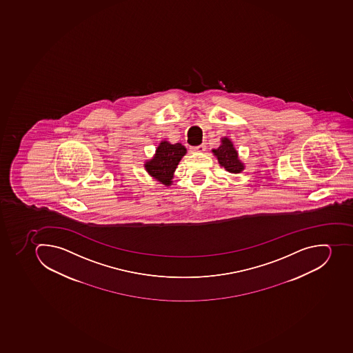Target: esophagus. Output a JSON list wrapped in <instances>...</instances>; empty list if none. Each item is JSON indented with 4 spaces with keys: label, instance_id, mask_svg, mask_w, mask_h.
I'll return each instance as SVG.
<instances>
[{
    "label": "esophagus",
    "instance_id": "1",
    "mask_svg": "<svg viewBox=\"0 0 353 353\" xmlns=\"http://www.w3.org/2000/svg\"><path fill=\"white\" fill-rule=\"evenodd\" d=\"M206 146L205 145H199V146L190 147V152H205Z\"/></svg>",
    "mask_w": 353,
    "mask_h": 353
}]
</instances>
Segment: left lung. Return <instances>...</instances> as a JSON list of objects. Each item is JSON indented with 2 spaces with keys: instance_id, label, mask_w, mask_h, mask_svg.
I'll list each match as a JSON object with an SVG mask.
<instances>
[{
  "instance_id": "8db88e82",
  "label": "left lung",
  "mask_w": 353,
  "mask_h": 353,
  "mask_svg": "<svg viewBox=\"0 0 353 353\" xmlns=\"http://www.w3.org/2000/svg\"><path fill=\"white\" fill-rule=\"evenodd\" d=\"M214 156L217 158L219 166L232 174H239L245 169L244 163L239 157V152L234 147L232 140L228 137L221 138V146L212 149Z\"/></svg>"
}]
</instances>
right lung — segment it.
<instances>
[{
    "mask_svg": "<svg viewBox=\"0 0 353 353\" xmlns=\"http://www.w3.org/2000/svg\"><path fill=\"white\" fill-rule=\"evenodd\" d=\"M187 154L186 147L181 143H170L168 140H161L154 156L143 163L145 170L152 179L159 184L170 186L178 163Z\"/></svg>",
    "mask_w": 353,
    "mask_h": 353,
    "instance_id": "right-lung-1",
    "label": "right lung"
}]
</instances>
